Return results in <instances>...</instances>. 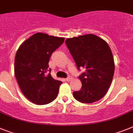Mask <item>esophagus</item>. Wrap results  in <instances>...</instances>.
I'll list each match as a JSON object with an SVG mask.
<instances>
[{
	"label": "esophagus",
	"mask_w": 133,
	"mask_h": 133,
	"mask_svg": "<svg viewBox=\"0 0 133 133\" xmlns=\"http://www.w3.org/2000/svg\"><path fill=\"white\" fill-rule=\"evenodd\" d=\"M72 76H69L68 78H66V81H68V82H69V81H70V80H72Z\"/></svg>",
	"instance_id": "34e87169"
}]
</instances>
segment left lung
Listing matches in <instances>:
<instances>
[{"instance_id":"8db88e82","label":"left lung","mask_w":133,"mask_h":133,"mask_svg":"<svg viewBox=\"0 0 133 133\" xmlns=\"http://www.w3.org/2000/svg\"><path fill=\"white\" fill-rule=\"evenodd\" d=\"M65 44L77 68L86 69L78 77L82 88L73 92L74 97L83 103L99 101L108 92L114 73L110 46L104 40L91 34L67 38Z\"/></svg>"}]
</instances>
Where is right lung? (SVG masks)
Listing matches in <instances>:
<instances>
[{
    "label": "right lung",
    "mask_w": 133,
    "mask_h": 133,
    "mask_svg": "<svg viewBox=\"0 0 133 133\" xmlns=\"http://www.w3.org/2000/svg\"><path fill=\"white\" fill-rule=\"evenodd\" d=\"M64 40V38L36 33L24 41L17 51L15 78L24 96L34 103L47 104L57 96L62 82L51 76L49 61Z\"/></svg>",
    "instance_id": "1"
}]
</instances>
